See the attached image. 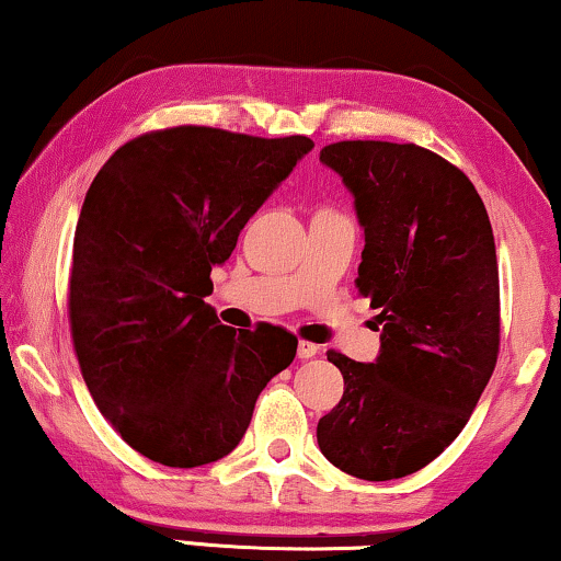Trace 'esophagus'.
I'll return each mask as SVG.
<instances>
[{"mask_svg": "<svg viewBox=\"0 0 561 561\" xmlns=\"http://www.w3.org/2000/svg\"><path fill=\"white\" fill-rule=\"evenodd\" d=\"M319 355V344L313 342H298V357L301 359H311Z\"/></svg>", "mask_w": 561, "mask_h": 561, "instance_id": "1", "label": "esophagus"}]
</instances>
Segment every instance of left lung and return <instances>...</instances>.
<instances>
[{
	"instance_id": "left-lung-1",
	"label": "left lung",
	"mask_w": 561,
	"mask_h": 561,
	"mask_svg": "<svg viewBox=\"0 0 561 561\" xmlns=\"http://www.w3.org/2000/svg\"><path fill=\"white\" fill-rule=\"evenodd\" d=\"M319 160L355 196L365 227L355 286L382 327L370 365L327 352L344 393L319 419V449L359 480H398L457 439L495 370L493 227L472 181L421 145L342 140Z\"/></svg>"
}]
</instances>
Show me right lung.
I'll use <instances>...</instances> for the list:
<instances>
[{"instance_id":"right-lung-1","label":"right lung","mask_w":561,"mask_h":561,"mask_svg":"<svg viewBox=\"0 0 561 561\" xmlns=\"http://www.w3.org/2000/svg\"><path fill=\"white\" fill-rule=\"evenodd\" d=\"M313 142L179 125L137 135L91 181L73 234L68 324L99 411L165 467L229 455L298 340L234 332L204 301L211 265Z\"/></svg>"}]
</instances>
